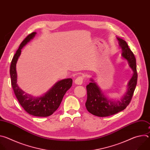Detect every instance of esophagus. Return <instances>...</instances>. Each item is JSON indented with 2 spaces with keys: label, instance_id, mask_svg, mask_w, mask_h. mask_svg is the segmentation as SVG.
Wrapping results in <instances>:
<instances>
[{
  "label": "esophagus",
  "instance_id": "esophagus-1",
  "mask_svg": "<svg viewBox=\"0 0 150 150\" xmlns=\"http://www.w3.org/2000/svg\"><path fill=\"white\" fill-rule=\"evenodd\" d=\"M83 76H78V78H76L75 80V83L77 85H81L83 82Z\"/></svg>",
  "mask_w": 150,
  "mask_h": 150
}]
</instances>
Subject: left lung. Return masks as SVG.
Returning a JSON list of instances; mask_svg holds the SVG:
<instances>
[{
  "label": "left lung",
  "instance_id": "8db88e82",
  "mask_svg": "<svg viewBox=\"0 0 150 150\" xmlns=\"http://www.w3.org/2000/svg\"><path fill=\"white\" fill-rule=\"evenodd\" d=\"M116 38L119 41L120 47L122 48V56L127 60L134 74L128 82L126 93L120 100L116 101L110 100L105 97L97 84L93 79H91V82L86 87L87 100L85 103V107L90 113L98 117L111 116L126 109L131 102L137 83L138 74L135 56L124 40L119 37Z\"/></svg>",
  "mask_w": 150,
  "mask_h": 150
}]
</instances>
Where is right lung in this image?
<instances>
[{
	"label": "right lung",
	"instance_id": "add662e5",
	"mask_svg": "<svg viewBox=\"0 0 150 150\" xmlns=\"http://www.w3.org/2000/svg\"><path fill=\"white\" fill-rule=\"evenodd\" d=\"M35 34L36 33L33 32L23 41L12 60L10 67L11 84L19 104L28 113L37 117H47L52 115L58 109L64 95L72 86V79L68 78L58 81L46 94L38 97L25 93L18 87L16 64L21 54V49Z\"/></svg>",
	"mask_w": 150,
	"mask_h": 150
}]
</instances>
